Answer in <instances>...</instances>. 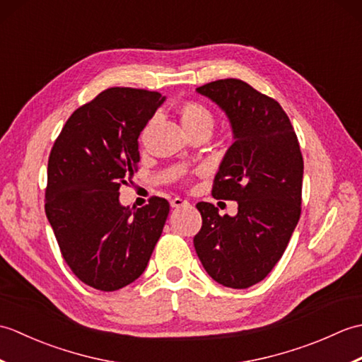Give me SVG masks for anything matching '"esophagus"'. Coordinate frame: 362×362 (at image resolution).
<instances>
[{
	"label": "esophagus",
	"instance_id": "esophagus-1",
	"mask_svg": "<svg viewBox=\"0 0 362 362\" xmlns=\"http://www.w3.org/2000/svg\"><path fill=\"white\" fill-rule=\"evenodd\" d=\"M185 205H189V202L182 197H174L171 201V206H174V209H179V206H185Z\"/></svg>",
	"mask_w": 362,
	"mask_h": 362
}]
</instances>
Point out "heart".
<instances>
[{"mask_svg": "<svg viewBox=\"0 0 362 362\" xmlns=\"http://www.w3.org/2000/svg\"><path fill=\"white\" fill-rule=\"evenodd\" d=\"M179 115H180L182 124L185 127L187 132H191V130H197V129L211 130L214 126L213 113L201 103H196V101L183 103L179 107Z\"/></svg>", "mask_w": 362, "mask_h": 362, "instance_id": "b5f03b06", "label": "heart"}]
</instances>
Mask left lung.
<instances>
[{"instance_id":"8db88e82","label":"left lung","mask_w":362,"mask_h":362,"mask_svg":"<svg viewBox=\"0 0 362 362\" xmlns=\"http://www.w3.org/2000/svg\"><path fill=\"white\" fill-rule=\"evenodd\" d=\"M224 110L233 132L214 177L213 197L238 202L235 216L199 202L194 249L214 281L245 289L279 263L300 219L303 157L288 115L275 99L240 79L196 88Z\"/></svg>"}]
</instances>
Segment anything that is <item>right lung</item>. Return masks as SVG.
<instances>
[{
    "label": "right lung",
    "mask_w": 362,
    "mask_h": 362,
    "mask_svg": "<svg viewBox=\"0 0 362 362\" xmlns=\"http://www.w3.org/2000/svg\"><path fill=\"white\" fill-rule=\"evenodd\" d=\"M165 96L115 87L73 115L48 160L45 211L73 274L99 291L140 276L163 232L169 204L153 196L141 209L119 204L136 171L138 136Z\"/></svg>",
    "instance_id": "add662e5"
}]
</instances>
